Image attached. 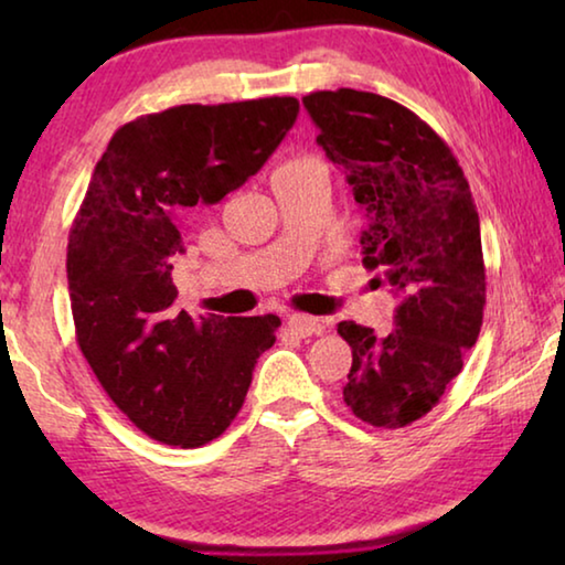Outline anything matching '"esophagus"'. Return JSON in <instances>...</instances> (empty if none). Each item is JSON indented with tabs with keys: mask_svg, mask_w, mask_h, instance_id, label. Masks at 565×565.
Here are the masks:
<instances>
[{
	"mask_svg": "<svg viewBox=\"0 0 565 565\" xmlns=\"http://www.w3.org/2000/svg\"><path fill=\"white\" fill-rule=\"evenodd\" d=\"M289 329L294 333H299V337H311V333H319L321 331V323L317 317H309V313H291L289 317Z\"/></svg>",
	"mask_w": 565,
	"mask_h": 565,
	"instance_id": "1",
	"label": "esophagus"
}]
</instances>
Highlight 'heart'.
Instances as JSON below:
<instances>
[{
  "label": "heart",
  "instance_id": "b5f03b06",
  "mask_svg": "<svg viewBox=\"0 0 565 565\" xmlns=\"http://www.w3.org/2000/svg\"><path fill=\"white\" fill-rule=\"evenodd\" d=\"M309 161H313V159H294V161H289V164H284L281 169H286V167H301V164H309Z\"/></svg>",
  "mask_w": 565,
  "mask_h": 565
}]
</instances>
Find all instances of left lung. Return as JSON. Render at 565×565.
I'll use <instances>...</instances> for the list:
<instances>
[{"label":"left lung","instance_id":"left-lung-1","mask_svg":"<svg viewBox=\"0 0 565 565\" xmlns=\"http://www.w3.org/2000/svg\"><path fill=\"white\" fill-rule=\"evenodd\" d=\"M303 107L366 212L363 266L398 296L396 329L386 337L339 323L353 356L343 401L371 426L404 428L441 401L483 323L486 266L471 189L446 141L394 99L337 89L306 94Z\"/></svg>","mask_w":565,"mask_h":565}]
</instances>
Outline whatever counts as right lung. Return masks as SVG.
Masks as SVG:
<instances>
[{
  "instance_id": "add662e5",
  "label": "right lung",
  "mask_w": 565,
  "mask_h": 565,
  "mask_svg": "<svg viewBox=\"0 0 565 565\" xmlns=\"http://www.w3.org/2000/svg\"><path fill=\"white\" fill-rule=\"evenodd\" d=\"M299 99L181 104L124 124L94 167L66 246L76 343L102 388L154 441L199 448L244 406L281 319L189 317L171 269L186 218L264 167Z\"/></svg>"
}]
</instances>
